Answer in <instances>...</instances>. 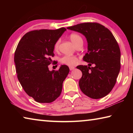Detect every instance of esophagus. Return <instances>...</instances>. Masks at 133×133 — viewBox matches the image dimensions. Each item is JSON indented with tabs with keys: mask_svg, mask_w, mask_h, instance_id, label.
Returning a JSON list of instances; mask_svg holds the SVG:
<instances>
[{
	"mask_svg": "<svg viewBox=\"0 0 133 133\" xmlns=\"http://www.w3.org/2000/svg\"><path fill=\"white\" fill-rule=\"evenodd\" d=\"M69 69H70V70H73L75 69V67H73V66H70Z\"/></svg>",
	"mask_w": 133,
	"mask_h": 133,
	"instance_id": "obj_1",
	"label": "esophagus"
}]
</instances>
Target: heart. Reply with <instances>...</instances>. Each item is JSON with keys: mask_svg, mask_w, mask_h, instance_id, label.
I'll list each match as a JSON object with an SVG mask.
<instances>
[{"mask_svg": "<svg viewBox=\"0 0 133 133\" xmlns=\"http://www.w3.org/2000/svg\"><path fill=\"white\" fill-rule=\"evenodd\" d=\"M70 39L71 41L75 46L78 43H80V42H83L82 37H81L79 35L77 34V33H71V34L70 35ZM59 43L60 40H57V41L55 43V46H54V49H55V50H58ZM60 62L62 63L68 65V66H73V65L76 64V63H77V58L75 57V56L66 55L60 58Z\"/></svg>", "mask_w": 133, "mask_h": 133, "instance_id": "heart-1", "label": "heart"}]
</instances>
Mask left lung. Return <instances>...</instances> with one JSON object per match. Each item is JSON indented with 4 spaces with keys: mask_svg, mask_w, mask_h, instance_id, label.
Here are the masks:
<instances>
[{
    "mask_svg": "<svg viewBox=\"0 0 133 133\" xmlns=\"http://www.w3.org/2000/svg\"><path fill=\"white\" fill-rule=\"evenodd\" d=\"M67 29L84 35L87 42L88 51L83 59L89 63L88 66H77L82 72L80 90L91 98L104 97L112 90L120 70V50L115 37L97 23H80ZM91 64L95 67L90 68Z\"/></svg>",
    "mask_w": 133,
    "mask_h": 133,
    "instance_id": "1",
    "label": "left lung"
}]
</instances>
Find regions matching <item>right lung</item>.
<instances>
[{
    "instance_id": "1",
    "label": "right lung",
    "mask_w": 133,
    "mask_h": 133,
    "mask_svg": "<svg viewBox=\"0 0 133 133\" xmlns=\"http://www.w3.org/2000/svg\"><path fill=\"white\" fill-rule=\"evenodd\" d=\"M66 29H41L24 35L16 49L14 62L17 76L24 90L38 103H49L62 93L63 83L69 73L66 65L57 71L48 66L54 56V46Z\"/></svg>"
}]
</instances>
